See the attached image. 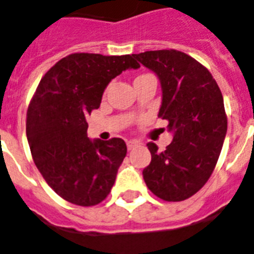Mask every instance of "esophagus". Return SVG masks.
Masks as SVG:
<instances>
[{
	"label": "esophagus",
	"instance_id": "1",
	"mask_svg": "<svg viewBox=\"0 0 254 254\" xmlns=\"http://www.w3.org/2000/svg\"><path fill=\"white\" fill-rule=\"evenodd\" d=\"M137 144H138L137 140H127V150H131V148H134V147L137 146Z\"/></svg>",
	"mask_w": 254,
	"mask_h": 254
}]
</instances>
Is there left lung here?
Returning <instances> with one entry per match:
<instances>
[{
	"label": "left lung",
	"mask_w": 254,
	"mask_h": 254,
	"mask_svg": "<svg viewBox=\"0 0 254 254\" xmlns=\"http://www.w3.org/2000/svg\"><path fill=\"white\" fill-rule=\"evenodd\" d=\"M159 77V116L168 120L172 143L160 152L148 143L151 163L143 169L147 187L167 201H182L196 193L214 170L227 131L222 93L210 72L178 50L134 54Z\"/></svg>",
	"instance_id": "8db88e82"
}]
</instances>
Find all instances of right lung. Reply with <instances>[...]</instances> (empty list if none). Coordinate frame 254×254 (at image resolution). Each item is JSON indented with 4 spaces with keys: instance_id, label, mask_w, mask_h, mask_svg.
<instances>
[{
    "instance_id": "right-lung-1",
    "label": "right lung",
    "mask_w": 254,
    "mask_h": 254,
    "mask_svg": "<svg viewBox=\"0 0 254 254\" xmlns=\"http://www.w3.org/2000/svg\"><path fill=\"white\" fill-rule=\"evenodd\" d=\"M137 68L133 55L78 53L40 81L27 112V139L45 181L69 203L97 205L114 186L127 144L121 138H87L86 116L101 106L112 78Z\"/></svg>"
}]
</instances>
